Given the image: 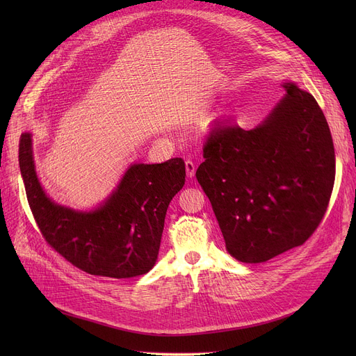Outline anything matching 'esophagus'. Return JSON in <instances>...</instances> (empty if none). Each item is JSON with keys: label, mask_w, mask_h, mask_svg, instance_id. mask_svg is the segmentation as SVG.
<instances>
[{"label": "esophagus", "mask_w": 356, "mask_h": 356, "mask_svg": "<svg viewBox=\"0 0 356 356\" xmlns=\"http://www.w3.org/2000/svg\"><path fill=\"white\" fill-rule=\"evenodd\" d=\"M184 165H186V175H188V177H193V176H195V172H196L195 163L191 161V160H186V161H184Z\"/></svg>", "instance_id": "34e87169"}]
</instances>
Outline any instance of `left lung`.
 Returning a JSON list of instances; mask_svg holds the SVG:
<instances>
[{"label": "left lung", "mask_w": 356, "mask_h": 356, "mask_svg": "<svg viewBox=\"0 0 356 356\" xmlns=\"http://www.w3.org/2000/svg\"><path fill=\"white\" fill-rule=\"evenodd\" d=\"M283 88L284 98L257 128L215 122L196 170L227 250L241 263L303 245L333 191L334 148L323 111L294 83Z\"/></svg>", "instance_id": "left-lung-1"}]
</instances>
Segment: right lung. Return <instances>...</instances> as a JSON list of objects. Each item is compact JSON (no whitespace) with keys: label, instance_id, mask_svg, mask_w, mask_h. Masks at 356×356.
<instances>
[{"label":"right lung","instance_id":"obj_1","mask_svg":"<svg viewBox=\"0 0 356 356\" xmlns=\"http://www.w3.org/2000/svg\"><path fill=\"white\" fill-rule=\"evenodd\" d=\"M18 161L37 227L72 266L111 278L137 277L153 268L168 203L184 184L181 159L131 165L117 192L89 213L59 207L46 196L34 172L30 134L20 137Z\"/></svg>","mask_w":356,"mask_h":356}]
</instances>
